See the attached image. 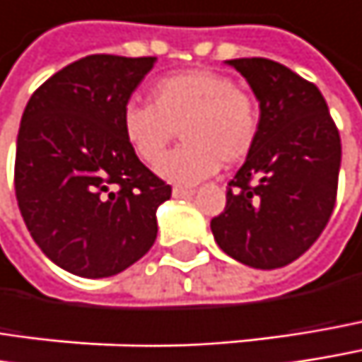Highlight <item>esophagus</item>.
Wrapping results in <instances>:
<instances>
[{"label": "esophagus", "mask_w": 362, "mask_h": 362, "mask_svg": "<svg viewBox=\"0 0 362 362\" xmlns=\"http://www.w3.org/2000/svg\"><path fill=\"white\" fill-rule=\"evenodd\" d=\"M172 194H174L176 199H186V197L194 194V190H192V188H182V186H174Z\"/></svg>", "instance_id": "obj_1"}]
</instances>
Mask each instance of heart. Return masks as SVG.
Segmentation results:
<instances>
[{
  "label": "heart",
  "mask_w": 362,
  "mask_h": 362,
  "mask_svg": "<svg viewBox=\"0 0 362 362\" xmlns=\"http://www.w3.org/2000/svg\"><path fill=\"white\" fill-rule=\"evenodd\" d=\"M148 99L151 105L132 101L122 110V134L145 165H157L179 132L185 145L159 165L165 180L194 184L219 165H238L259 139L257 99L215 70L163 76Z\"/></svg>",
  "instance_id": "obj_1"
}]
</instances>
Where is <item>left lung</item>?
Masks as SVG:
<instances>
[{
	"label": "left lung",
	"instance_id": "obj_1",
	"mask_svg": "<svg viewBox=\"0 0 362 362\" xmlns=\"http://www.w3.org/2000/svg\"><path fill=\"white\" fill-rule=\"evenodd\" d=\"M259 99L261 128L211 219L219 248L255 269L296 261L321 236L338 194L342 145L321 90L265 57L228 59Z\"/></svg>",
	"mask_w": 362,
	"mask_h": 362
}]
</instances>
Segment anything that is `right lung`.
Returning <instances> with one entry per match:
<instances>
[{
    "label": "right lung",
    "instance_id": "obj_1",
    "mask_svg": "<svg viewBox=\"0 0 362 362\" xmlns=\"http://www.w3.org/2000/svg\"><path fill=\"white\" fill-rule=\"evenodd\" d=\"M155 57L86 55L41 84L16 141L14 188L39 248L81 278H110L157 238L172 186L128 147L122 110Z\"/></svg>",
    "mask_w": 362,
    "mask_h": 362
}]
</instances>
